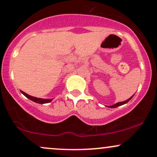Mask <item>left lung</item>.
<instances>
[{"label": "left lung", "mask_w": 157, "mask_h": 157, "mask_svg": "<svg viewBox=\"0 0 157 157\" xmlns=\"http://www.w3.org/2000/svg\"><path fill=\"white\" fill-rule=\"evenodd\" d=\"M133 96H134V94H133ZM133 96H132L131 98H128V99H127L126 101H121V102H117V103L114 104L113 105H111V106H108V107H110V108H116V107H119V106H121V105H124V104L128 103V102L130 100H131L132 98H133Z\"/></svg>", "instance_id": "left-lung-1"}]
</instances>
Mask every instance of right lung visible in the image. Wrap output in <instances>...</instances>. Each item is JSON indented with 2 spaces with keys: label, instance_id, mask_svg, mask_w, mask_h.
Instances as JSON below:
<instances>
[{
  "label": "right lung",
  "instance_id": "right-lung-1",
  "mask_svg": "<svg viewBox=\"0 0 157 157\" xmlns=\"http://www.w3.org/2000/svg\"><path fill=\"white\" fill-rule=\"evenodd\" d=\"M21 93L23 95H24V96H25L26 98H29V99H30V100H32V101H33L36 102V103H38V104L50 103V102L52 101V99H53V98H40L34 97V96H29V95H28L27 93H24V91H22V90H21Z\"/></svg>",
  "mask_w": 157,
  "mask_h": 157
}]
</instances>
